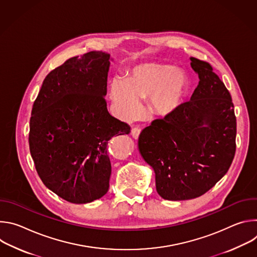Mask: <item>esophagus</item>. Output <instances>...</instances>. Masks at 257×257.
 <instances>
[{"instance_id": "1", "label": "esophagus", "mask_w": 257, "mask_h": 257, "mask_svg": "<svg viewBox=\"0 0 257 257\" xmlns=\"http://www.w3.org/2000/svg\"><path fill=\"white\" fill-rule=\"evenodd\" d=\"M140 132H141V129L139 127H134L132 130H131V135L133 136V138L137 139L140 135Z\"/></svg>"}]
</instances>
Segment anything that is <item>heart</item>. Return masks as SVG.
Returning <instances> with one entry per match:
<instances>
[{"label": "heart", "instance_id": "b5f03b06", "mask_svg": "<svg viewBox=\"0 0 257 257\" xmlns=\"http://www.w3.org/2000/svg\"><path fill=\"white\" fill-rule=\"evenodd\" d=\"M186 89V77L168 65L146 63L134 67L126 79H114L109 86L116 115L123 120L136 119L142 111L141 99L150 100L154 115L167 116L178 107Z\"/></svg>", "mask_w": 257, "mask_h": 257}]
</instances>
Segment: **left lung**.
Returning a JSON list of instances; mask_svg holds the SVG:
<instances>
[{"label": "left lung", "instance_id": "left-lung-1", "mask_svg": "<svg viewBox=\"0 0 257 257\" xmlns=\"http://www.w3.org/2000/svg\"><path fill=\"white\" fill-rule=\"evenodd\" d=\"M199 83L189 101L142 130L139 152L167 200L199 197L228 172L236 152L232 96L211 65L191 57Z\"/></svg>", "mask_w": 257, "mask_h": 257}]
</instances>
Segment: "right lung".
I'll return each mask as SVG.
<instances>
[{"label":"right lung","instance_id":"add662e5","mask_svg":"<svg viewBox=\"0 0 257 257\" xmlns=\"http://www.w3.org/2000/svg\"><path fill=\"white\" fill-rule=\"evenodd\" d=\"M109 55L89 52L52 70L36 96L29 150L44 184L72 203H87L108 190V141L130 126L107 112Z\"/></svg>","mask_w":257,"mask_h":257}]
</instances>
